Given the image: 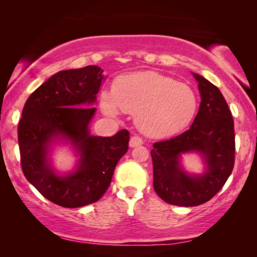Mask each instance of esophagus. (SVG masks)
Listing matches in <instances>:
<instances>
[{
	"label": "esophagus",
	"mask_w": 257,
	"mask_h": 257,
	"mask_svg": "<svg viewBox=\"0 0 257 257\" xmlns=\"http://www.w3.org/2000/svg\"><path fill=\"white\" fill-rule=\"evenodd\" d=\"M143 144H144V140H143V138H140L139 136H133L131 140H130V146L131 147L143 145Z\"/></svg>",
	"instance_id": "1"
}]
</instances>
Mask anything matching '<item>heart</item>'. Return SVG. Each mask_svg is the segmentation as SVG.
<instances>
[{
    "label": "heart",
    "instance_id": "heart-1",
    "mask_svg": "<svg viewBox=\"0 0 257 257\" xmlns=\"http://www.w3.org/2000/svg\"><path fill=\"white\" fill-rule=\"evenodd\" d=\"M100 105L114 117L118 107L136 114L138 127L150 137H167L180 132L193 120L198 97L187 84L154 71L137 72L117 79L112 94L103 93Z\"/></svg>",
    "mask_w": 257,
    "mask_h": 257
}]
</instances>
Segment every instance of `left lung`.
<instances>
[{"label": "left lung", "instance_id": "8db88e82", "mask_svg": "<svg viewBox=\"0 0 257 257\" xmlns=\"http://www.w3.org/2000/svg\"><path fill=\"white\" fill-rule=\"evenodd\" d=\"M199 83L201 103L189 130L174 138L153 144V187L164 201L193 207L209 201L226 184L235 163L234 120L221 91L202 76ZM198 150L206 159L207 172L191 177L178 167V156Z\"/></svg>", "mask_w": 257, "mask_h": 257}]
</instances>
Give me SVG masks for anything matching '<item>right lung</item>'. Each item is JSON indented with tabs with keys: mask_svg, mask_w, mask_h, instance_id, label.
Here are the masks:
<instances>
[{
	"mask_svg": "<svg viewBox=\"0 0 257 257\" xmlns=\"http://www.w3.org/2000/svg\"><path fill=\"white\" fill-rule=\"evenodd\" d=\"M101 73L99 66L89 65L50 77L27 99L17 127L24 177L45 199L65 208L98 201L111 184L115 165L128 151L127 130L113 137H92L87 130ZM58 134L81 152L79 170L64 178L56 176L46 160L48 143Z\"/></svg>",
	"mask_w": 257,
	"mask_h": 257,
	"instance_id": "obj_1",
	"label": "right lung"
}]
</instances>
